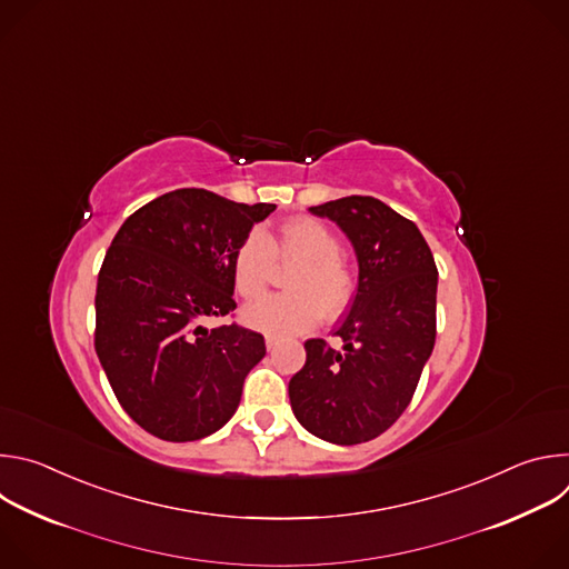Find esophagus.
Returning a JSON list of instances; mask_svg holds the SVG:
<instances>
[{"label":"esophagus","instance_id":"34e87169","mask_svg":"<svg viewBox=\"0 0 569 569\" xmlns=\"http://www.w3.org/2000/svg\"><path fill=\"white\" fill-rule=\"evenodd\" d=\"M274 342H277V336L266 333V347H268V349H272V347H274Z\"/></svg>","mask_w":569,"mask_h":569}]
</instances>
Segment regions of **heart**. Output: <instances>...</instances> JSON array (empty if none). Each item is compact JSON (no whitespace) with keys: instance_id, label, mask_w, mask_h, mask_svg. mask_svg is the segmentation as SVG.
<instances>
[{"instance_id":"b5f03b06","label":"heart","mask_w":569,"mask_h":569,"mask_svg":"<svg viewBox=\"0 0 569 569\" xmlns=\"http://www.w3.org/2000/svg\"><path fill=\"white\" fill-rule=\"evenodd\" d=\"M272 256L301 292L261 297L246 308V319L263 331H303L323 312L340 310L351 292V274L329 227L312 218L283 224L277 236L252 231L233 257V283L242 297L259 295L272 279Z\"/></svg>"}]
</instances>
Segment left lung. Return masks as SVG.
Here are the masks:
<instances>
[{"mask_svg":"<svg viewBox=\"0 0 569 569\" xmlns=\"http://www.w3.org/2000/svg\"><path fill=\"white\" fill-rule=\"evenodd\" d=\"M353 242L358 292L333 331L308 340L290 378L297 421L338 446L371 441L408 408L437 338V266L419 227L369 196L310 207Z\"/></svg>","mask_w":569,"mask_h":569,"instance_id":"left-lung-1","label":"left lung"}]
</instances>
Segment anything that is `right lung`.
Here are the masks:
<instances>
[{"instance_id":"right-lung-1","label":"right lung","mask_w":569,"mask_h":569,"mask_svg":"<svg viewBox=\"0 0 569 569\" xmlns=\"http://www.w3.org/2000/svg\"><path fill=\"white\" fill-rule=\"evenodd\" d=\"M277 204H240L178 189L117 231L97 283L94 349L126 415L164 441H196L236 412L242 382L266 356L238 323L233 257Z\"/></svg>"}]
</instances>
